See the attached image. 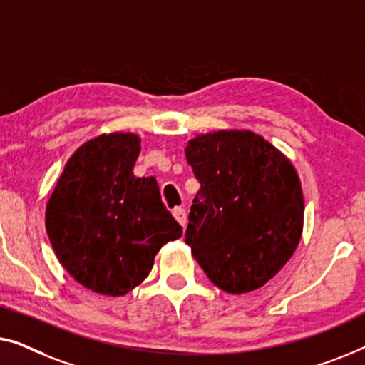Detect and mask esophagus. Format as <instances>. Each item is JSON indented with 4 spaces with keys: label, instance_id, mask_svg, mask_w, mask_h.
Returning <instances> with one entry per match:
<instances>
[{
    "label": "esophagus",
    "instance_id": "esophagus-1",
    "mask_svg": "<svg viewBox=\"0 0 365 365\" xmlns=\"http://www.w3.org/2000/svg\"><path fill=\"white\" fill-rule=\"evenodd\" d=\"M173 217H175L177 222L185 228V225H187V212H185V208H182V207L173 208Z\"/></svg>",
    "mask_w": 365,
    "mask_h": 365
}]
</instances>
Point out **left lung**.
I'll return each instance as SVG.
<instances>
[{"label":"left lung","mask_w":365,"mask_h":365,"mask_svg":"<svg viewBox=\"0 0 365 365\" xmlns=\"http://www.w3.org/2000/svg\"><path fill=\"white\" fill-rule=\"evenodd\" d=\"M185 155L200 182L185 233L193 258L230 294L259 289L302 235L304 198L294 165L251 130L198 133Z\"/></svg>","instance_id":"obj_1"}]
</instances>
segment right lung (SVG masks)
Returning a JSON list of instances; mask_svg holds the SVG:
<instances>
[{"instance_id":"obj_1","label":"right lung","mask_w":365,"mask_h":365,"mask_svg":"<svg viewBox=\"0 0 365 365\" xmlns=\"http://www.w3.org/2000/svg\"><path fill=\"white\" fill-rule=\"evenodd\" d=\"M140 137L102 133L73 153L46 203V232L59 263L87 289L124 296L182 227L153 177L137 178Z\"/></svg>"}]
</instances>
